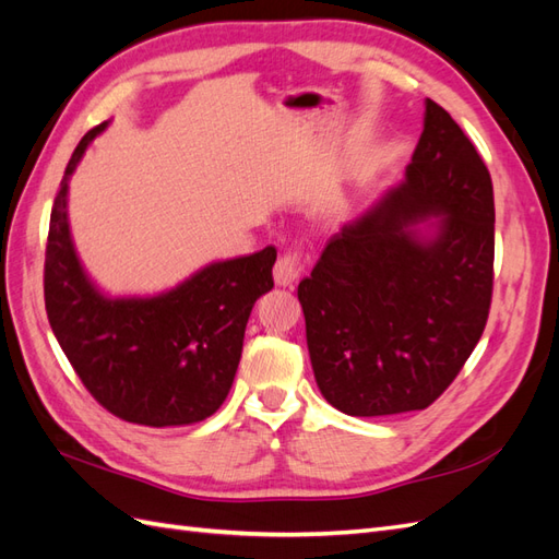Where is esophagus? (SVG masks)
I'll list each match as a JSON object with an SVG mask.
<instances>
[{
    "label": "esophagus",
    "instance_id": "esophagus-1",
    "mask_svg": "<svg viewBox=\"0 0 559 559\" xmlns=\"http://www.w3.org/2000/svg\"><path fill=\"white\" fill-rule=\"evenodd\" d=\"M302 274H305V262L299 252H285L274 264V281H276V285H283V288H288V285L297 283V278Z\"/></svg>",
    "mask_w": 559,
    "mask_h": 559
}]
</instances>
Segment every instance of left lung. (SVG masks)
<instances>
[{"label":"left lung","mask_w":559,"mask_h":559,"mask_svg":"<svg viewBox=\"0 0 559 559\" xmlns=\"http://www.w3.org/2000/svg\"><path fill=\"white\" fill-rule=\"evenodd\" d=\"M493 219L475 143L427 98L406 179L342 226L297 288L328 404L373 418L437 402L489 319Z\"/></svg>","instance_id":"left-lung-1"}]
</instances>
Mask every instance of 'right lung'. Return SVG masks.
I'll list each match as a JSON object with an SVG mask.
<instances>
[{
  "label": "right lung",
  "mask_w": 559,
  "mask_h": 559,
  "mask_svg": "<svg viewBox=\"0 0 559 559\" xmlns=\"http://www.w3.org/2000/svg\"><path fill=\"white\" fill-rule=\"evenodd\" d=\"M82 136L56 193L47 257L49 325L84 388L120 420L175 427L210 418L231 390L257 299L274 288L276 248L214 262L155 297H106L84 274L70 238L68 181L90 141Z\"/></svg>",
  "instance_id": "right-lung-1"
}]
</instances>
